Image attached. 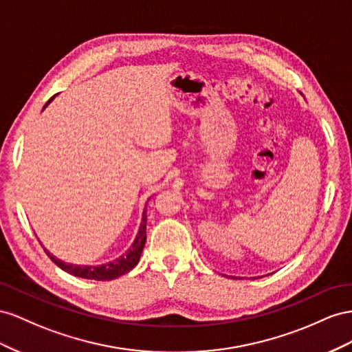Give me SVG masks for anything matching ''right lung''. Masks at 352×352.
I'll return each instance as SVG.
<instances>
[{
  "label": "right lung",
  "mask_w": 352,
  "mask_h": 352,
  "mask_svg": "<svg viewBox=\"0 0 352 352\" xmlns=\"http://www.w3.org/2000/svg\"><path fill=\"white\" fill-rule=\"evenodd\" d=\"M52 100H53V97L48 100L47 104L52 102ZM146 209H147V206H146ZM146 209H144V212H143L142 224H140L138 234H137V237L134 240L133 246L129 248L124 255H120L119 258L110 261V263H107V264H103V265H74V264L65 263V261L57 259L56 256H53L44 248L45 254L50 256V259H52L57 267H60L62 270H65L66 273L72 274V276H76V277L89 278V280H100V282H106V280H113V278H118L120 276H124V274L128 273V271H131L138 264L140 256H142V252H143V248L146 245V224H147Z\"/></svg>",
  "instance_id": "add662e5"
}]
</instances>
